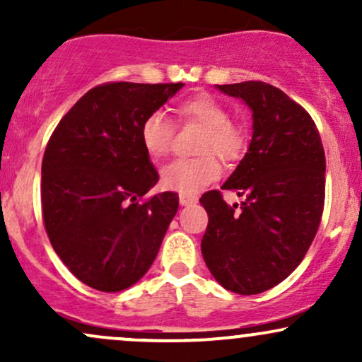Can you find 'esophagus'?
Listing matches in <instances>:
<instances>
[{"mask_svg": "<svg viewBox=\"0 0 362 362\" xmlns=\"http://www.w3.org/2000/svg\"><path fill=\"white\" fill-rule=\"evenodd\" d=\"M178 202H180V206H192L197 202V197H195V195H189V194H180L178 195Z\"/></svg>", "mask_w": 362, "mask_h": 362, "instance_id": "1", "label": "esophagus"}]
</instances>
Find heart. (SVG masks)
<instances>
[{
	"label": "heart",
	"mask_w": 362,
	"mask_h": 362,
	"mask_svg": "<svg viewBox=\"0 0 362 362\" xmlns=\"http://www.w3.org/2000/svg\"><path fill=\"white\" fill-rule=\"evenodd\" d=\"M177 114L184 122H197L206 127L197 158H178L161 168V184L180 194H195L213 184L221 175L223 160H235L242 155L247 136L238 124L231 122L230 114L221 102L211 95L201 93L180 102ZM175 138V127L163 112H153L141 124V141L151 158H163L170 153Z\"/></svg>",
	"instance_id": "obj_1"
}]
</instances>
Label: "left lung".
<instances>
[{
    "instance_id": "1",
    "label": "left lung",
    "mask_w": 362,
    "mask_h": 362,
    "mask_svg": "<svg viewBox=\"0 0 362 362\" xmlns=\"http://www.w3.org/2000/svg\"><path fill=\"white\" fill-rule=\"evenodd\" d=\"M252 110L247 155L224 182L242 204L219 190L201 197L209 216L204 262L224 289L259 294L284 281L308 252L325 201V153L310 114L264 81L216 85Z\"/></svg>"
}]
</instances>
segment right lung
Here are the masks:
<instances>
[{
	"instance_id": "obj_1",
	"label": "right lung",
	"mask_w": 362,
	"mask_h": 362,
	"mask_svg": "<svg viewBox=\"0 0 362 362\" xmlns=\"http://www.w3.org/2000/svg\"><path fill=\"white\" fill-rule=\"evenodd\" d=\"M182 86H95L49 139L40 185L45 231L66 267L90 288L117 293L136 284L177 214L175 192L139 202L160 178L141 141V124Z\"/></svg>"
}]
</instances>
